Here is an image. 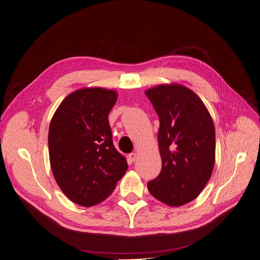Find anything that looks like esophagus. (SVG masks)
Listing matches in <instances>:
<instances>
[{
    "label": "esophagus",
    "instance_id": "esophagus-1",
    "mask_svg": "<svg viewBox=\"0 0 260 260\" xmlns=\"http://www.w3.org/2000/svg\"><path fill=\"white\" fill-rule=\"evenodd\" d=\"M137 157H138V154H137L136 152H132V153L128 154V159H129L132 162L135 161V160L137 159Z\"/></svg>",
    "mask_w": 260,
    "mask_h": 260
}]
</instances>
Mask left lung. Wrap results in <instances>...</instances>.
<instances>
[{"instance_id":"left-lung-1","label":"left lung","mask_w":260,"mask_h":260,"mask_svg":"<svg viewBox=\"0 0 260 260\" xmlns=\"http://www.w3.org/2000/svg\"><path fill=\"white\" fill-rule=\"evenodd\" d=\"M159 118V175L147 183L150 194L169 206L196 199L209 180L216 160L212 118L197 94L180 84L145 91Z\"/></svg>"}]
</instances>
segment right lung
<instances>
[{
	"label": "right lung",
	"instance_id": "right-lung-1",
	"mask_svg": "<svg viewBox=\"0 0 260 260\" xmlns=\"http://www.w3.org/2000/svg\"><path fill=\"white\" fill-rule=\"evenodd\" d=\"M117 96L102 87L78 89L62 101L50 123L55 180L70 200L85 207L107 199L128 168L113 144L108 120Z\"/></svg>",
	"mask_w": 260,
	"mask_h": 260
}]
</instances>
